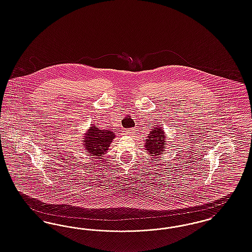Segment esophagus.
I'll return each mask as SVG.
<instances>
[{"instance_id": "esophagus-1", "label": "esophagus", "mask_w": 252, "mask_h": 252, "mask_svg": "<svg viewBox=\"0 0 252 252\" xmlns=\"http://www.w3.org/2000/svg\"><path fill=\"white\" fill-rule=\"evenodd\" d=\"M134 133H135L134 129H126L124 131V134H125V135H129V136L133 135Z\"/></svg>"}]
</instances>
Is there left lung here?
<instances>
[{
    "instance_id": "left-lung-1",
    "label": "left lung",
    "mask_w": 252,
    "mask_h": 252,
    "mask_svg": "<svg viewBox=\"0 0 252 252\" xmlns=\"http://www.w3.org/2000/svg\"><path fill=\"white\" fill-rule=\"evenodd\" d=\"M162 128L156 127L153 131H151L149 138L146 142V150L150 153V154L160 155L164 148V135H163Z\"/></svg>"
}]
</instances>
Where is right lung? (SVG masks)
Returning <instances> with one entry per match:
<instances>
[{"instance_id":"obj_1","label":"right lung","mask_w":252,"mask_h":252,"mask_svg":"<svg viewBox=\"0 0 252 252\" xmlns=\"http://www.w3.org/2000/svg\"><path fill=\"white\" fill-rule=\"evenodd\" d=\"M115 137L111 130H100L97 126H92L86 134L84 145L93 156H101L106 153Z\"/></svg>"}]
</instances>
